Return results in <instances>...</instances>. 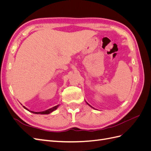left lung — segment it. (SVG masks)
<instances>
[{"instance_id":"left-lung-1","label":"left lung","mask_w":151,"mask_h":151,"mask_svg":"<svg viewBox=\"0 0 151 151\" xmlns=\"http://www.w3.org/2000/svg\"><path fill=\"white\" fill-rule=\"evenodd\" d=\"M89 106H90V105H89Z\"/></svg>"}]
</instances>
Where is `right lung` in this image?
Returning a JSON list of instances; mask_svg holds the SVG:
<instances>
[{"instance_id": "right-lung-1", "label": "right lung", "mask_w": 151, "mask_h": 151, "mask_svg": "<svg viewBox=\"0 0 151 151\" xmlns=\"http://www.w3.org/2000/svg\"><path fill=\"white\" fill-rule=\"evenodd\" d=\"M58 106V105H57V106H54V107H53V108H50V109H47V110H46V111H40V112H35V111H31V113H36V114H49V113H50L51 112H52V111H53L55 109H56L57 108V107ZM25 109H26L27 110H28V109H27L26 107H24V106H23ZM29 111V110H28Z\"/></svg>"}]
</instances>
